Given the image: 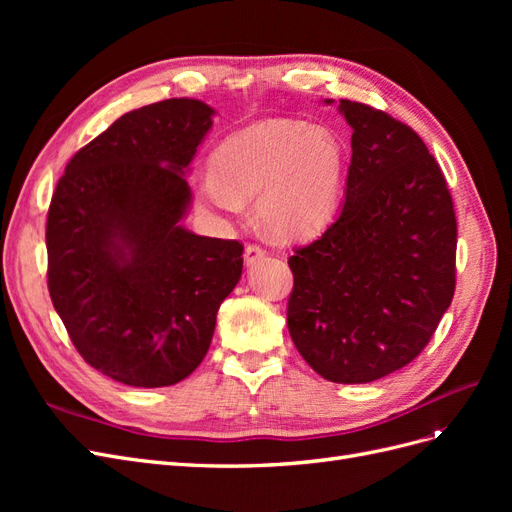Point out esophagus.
Masks as SVG:
<instances>
[{"instance_id":"obj_1","label":"esophagus","mask_w":512,"mask_h":512,"mask_svg":"<svg viewBox=\"0 0 512 512\" xmlns=\"http://www.w3.org/2000/svg\"><path fill=\"white\" fill-rule=\"evenodd\" d=\"M267 256V252L265 250H262V247L260 245H247L245 247V254H243V258H245V265L247 267H252V265H256V262H260L262 258H265Z\"/></svg>"}]
</instances>
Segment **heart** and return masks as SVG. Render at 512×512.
I'll return each mask as SVG.
<instances>
[{
	"instance_id": "obj_1",
	"label": "heart",
	"mask_w": 512,
	"mask_h": 512,
	"mask_svg": "<svg viewBox=\"0 0 512 512\" xmlns=\"http://www.w3.org/2000/svg\"><path fill=\"white\" fill-rule=\"evenodd\" d=\"M344 175V149L333 132L267 119L215 149L211 173L198 181V198L213 211L237 213L254 196L258 226L273 239L299 241L331 222Z\"/></svg>"
}]
</instances>
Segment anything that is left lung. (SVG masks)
<instances>
[{
  "label": "left lung",
  "mask_w": 512,
  "mask_h": 512,
  "mask_svg": "<svg viewBox=\"0 0 512 512\" xmlns=\"http://www.w3.org/2000/svg\"><path fill=\"white\" fill-rule=\"evenodd\" d=\"M337 108L352 128L346 198L288 258V331L324 380L365 384L414 361L436 333L455 294L457 220L421 136L367 104Z\"/></svg>",
  "instance_id": "left-lung-1"
}]
</instances>
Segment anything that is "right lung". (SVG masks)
I'll list each match as a JSON object with an SVG mask.
<instances>
[{
	"instance_id": "obj_1",
	"label": "right lung",
	"mask_w": 512,
	"mask_h": 512,
	"mask_svg": "<svg viewBox=\"0 0 512 512\" xmlns=\"http://www.w3.org/2000/svg\"><path fill=\"white\" fill-rule=\"evenodd\" d=\"M215 111L170 98L121 115L59 179L46 220L49 292L83 359L158 389L205 359L243 271L239 241L194 235L185 179Z\"/></svg>"
}]
</instances>
